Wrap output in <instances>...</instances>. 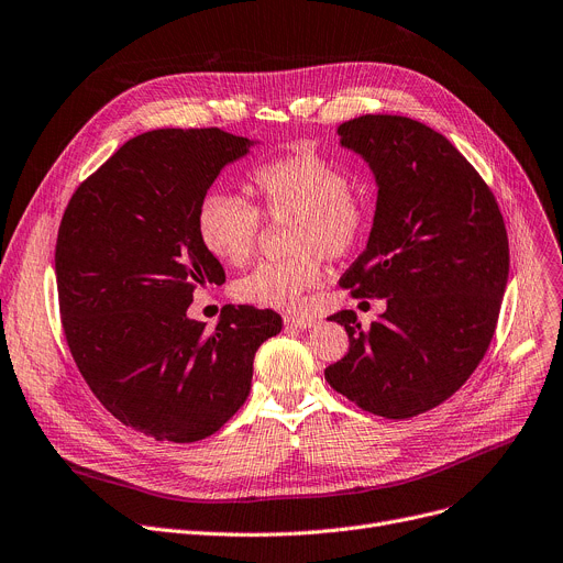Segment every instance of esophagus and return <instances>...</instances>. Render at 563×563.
Returning a JSON list of instances; mask_svg holds the SVG:
<instances>
[{"instance_id": "34e87169", "label": "esophagus", "mask_w": 563, "mask_h": 563, "mask_svg": "<svg viewBox=\"0 0 563 563\" xmlns=\"http://www.w3.org/2000/svg\"><path fill=\"white\" fill-rule=\"evenodd\" d=\"M317 323L319 321L312 319V317H297V314L285 317V327H289V329H314Z\"/></svg>"}]
</instances>
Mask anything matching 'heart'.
Instances as JSON below:
<instances>
[{"label":"heart","instance_id":"obj_1","mask_svg":"<svg viewBox=\"0 0 563 563\" xmlns=\"http://www.w3.org/2000/svg\"><path fill=\"white\" fill-rule=\"evenodd\" d=\"M251 189L260 210L274 221L291 219L285 260L257 264L234 283L242 301L301 310L306 291L321 280V256L342 257L358 244L367 223L363 200L349 191V177L312 147H297L251 170ZM255 205L228 194L210 191L198 207V236L217 260L240 266L255 251L262 217Z\"/></svg>","mask_w":563,"mask_h":563}]
</instances>
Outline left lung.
Returning <instances> with one entry per match:
<instances>
[{"mask_svg": "<svg viewBox=\"0 0 563 563\" xmlns=\"http://www.w3.org/2000/svg\"><path fill=\"white\" fill-rule=\"evenodd\" d=\"M376 180L367 249L340 285L386 299L363 327L331 314L349 353L323 376L380 418L406 420L450 399L493 340L509 278V240L495 196L456 147L406 115L367 113L338 128Z\"/></svg>", "mask_w": 563, "mask_h": 563, "instance_id": "left-lung-1", "label": "left lung"}]
</instances>
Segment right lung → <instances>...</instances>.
Segmentation results:
<instances>
[{
	"label": "right lung",
	"mask_w": 563,
	"mask_h": 563,
	"mask_svg": "<svg viewBox=\"0 0 563 563\" xmlns=\"http://www.w3.org/2000/svg\"><path fill=\"white\" fill-rule=\"evenodd\" d=\"M255 143L219 128L139 134L77 187L58 225L73 358L115 420L155 440L219 431L249 397L257 346L283 329L278 312L253 306H225L214 331L187 314L196 289L225 283L198 207Z\"/></svg>",
	"instance_id": "obj_1"
}]
</instances>
